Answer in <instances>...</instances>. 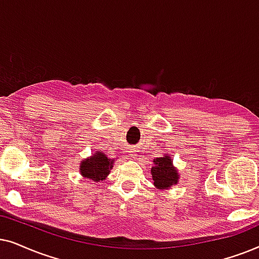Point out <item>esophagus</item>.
<instances>
[{
  "instance_id": "34e87169",
  "label": "esophagus",
  "mask_w": 259,
  "mask_h": 259,
  "mask_svg": "<svg viewBox=\"0 0 259 259\" xmlns=\"http://www.w3.org/2000/svg\"><path fill=\"white\" fill-rule=\"evenodd\" d=\"M132 151H133V150H132Z\"/></svg>"
}]
</instances>
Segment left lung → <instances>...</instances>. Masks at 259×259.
<instances>
[{"label":"left lung","instance_id":"obj_1","mask_svg":"<svg viewBox=\"0 0 259 259\" xmlns=\"http://www.w3.org/2000/svg\"><path fill=\"white\" fill-rule=\"evenodd\" d=\"M154 167H151V177L154 186L157 189H168L173 185L178 184L179 173L173 165V161L169 155L163 157L154 158Z\"/></svg>","mask_w":259,"mask_h":259}]
</instances>
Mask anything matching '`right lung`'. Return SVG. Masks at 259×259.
Segmentation results:
<instances>
[{"label": "right lung", "mask_w": 259, "mask_h": 259, "mask_svg": "<svg viewBox=\"0 0 259 259\" xmlns=\"http://www.w3.org/2000/svg\"><path fill=\"white\" fill-rule=\"evenodd\" d=\"M113 158H109L102 151H97L92 156H90L86 160L81 161L80 163V174L84 178L91 179L95 182H99L105 180L110 173V169L113 167Z\"/></svg>", "instance_id": "obj_1"}]
</instances>
